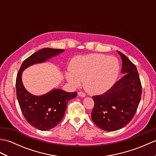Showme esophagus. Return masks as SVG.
I'll return each mask as SVG.
<instances>
[{"label":"esophagus","instance_id":"1","mask_svg":"<svg viewBox=\"0 0 156 156\" xmlns=\"http://www.w3.org/2000/svg\"><path fill=\"white\" fill-rule=\"evenodd\" d=\"M78 96L79 97H86V94L84 93V92H79L78 93Z\"/></svg>","mask_w":156,"mask_h":156}]
</instances>
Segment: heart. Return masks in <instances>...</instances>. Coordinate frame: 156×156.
<instances>
[{
    "label": "heart",
    "instance_id": "obj_1",
    "mask_svg": "<svg viewBox=\"0 0 156 156\" xmlns=\"http://www.w3.org/2000/svg\"><path fill=\"white\" fill-rule=\"evenodd\" d=\"M69 69L70 72L66 74L69 83L78 87L83 82L86 90L97 94L103 93L113 86L120 72V64L114 57L92 54L73 58Z\"/></svg>",
    "mask_w": 156,
    "mask_h": 156
}]
</instances>
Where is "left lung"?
<instances>
[{
	"label": "left lung",
	"mask_w": 156,
	"mask_h": 156,
	"mask_svg": "<svg viewBox=\"0 0 156 156\" xmlns=\"http://www.w3.org/2000/svg\"><path fill=\"white\" fill-rule=\"evenodd\" d=\"M123 77L103 94L92 97L94 102L91 117L94 124L106 131L119 130L131 121L141 97V84L137 69L122 53Z\"/></svg>",
	"instance_id": "left-lung-1"
}]
</instances>
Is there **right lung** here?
I'll list each match as a JSON object with an SVG mask.
<instances>
[{
    "mask_svg": "<svg viewBox=\"0 0 156 156\" xmlns=\"http://www.w3.org/2000/svg\"><path fill=\"white\" fill-rule=\"evenodd\" d=\"M63 52L64 49H40L23 62L16 76V97L20 108L27 121L39 130L48 131L55 127L64 117L68 101L77 97V92L54 88L41 96L32 94L23 84V72L29 66L44 63Z\"/></svg>",
    "mask_w": 156,
    "mask_h": 156,
    "instance_id": "add662e5",
    "label": "right lung"
}]
</instances>
